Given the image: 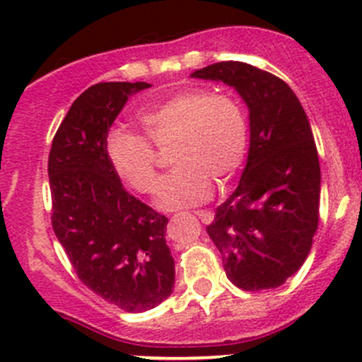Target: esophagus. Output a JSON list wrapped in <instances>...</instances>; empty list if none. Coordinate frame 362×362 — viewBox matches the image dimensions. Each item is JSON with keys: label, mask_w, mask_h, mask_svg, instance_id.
Instances as JSON below:
<instances>
[{"label": "esophagus", "mask_w": 362, "mask_h": 362, "mask_svg": "<svg viewBox=\"0 0 362 362\" xmlns=\"http://www.w3.org/2000/svg\"><path fill=\"white\" fill-rule=\"evenodd\" d=\"M194 214H196V217L202 218L203 224H210L211 218H214V215H211L210 211H206V210H196Z\"/></svg>", "instance_id": "1"}]
</instances>
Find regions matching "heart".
Segmentation results:
<instances>
[{
	"instance_id": "b5f03b06",
	"label": "heart",
	"mask_w": 362,
	"mask_h": 362,
	"mask_svg": "<svg viewBox=\"0 0 362 362\" xmlns=\"http://www.w3.org/2000/svg\"><path fill=\"white\" fill-rule=\"evenodd\" d=\"M143 134L113 129L107 136V156L117 177L140 194L158 189L156 148H171L175 170L163 178L158 204L164 210L194 206L217 184L231 180L245 160L249 122L238 100L226 93L185 89L140 115Z\"/></svg>"
}]
</instances>
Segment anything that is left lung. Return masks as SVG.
I'll return each instance as SVG.
<instances>
[{
	"label": "left lung",
	"mask_w": 362,
	"mask_h": 362,
	"mask_svg": "<svg viewBox=\"0 0 362 362\" xmlns=\"http://www.w3.org/2000/svg\"><path fill=\"white\" fill-rule=\"evenodd\" d=\"M192 76L233 86L250 112L245 171L206 233L236 287L275 289L301 268L319 226L320 166L308 117L282 78L252 64L222 61Z\"/></svg>",
	"instance_id": "1"
}]
</instances>
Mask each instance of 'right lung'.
<instances>
[{
  "label": "right lung",
  "instance_id": "add662e5",
  "mask_svg": "<svg viewBox=\"0 0 362 362\" xmlns=\"http://www.w3.org/2000/svg\"><path fill=\"white\" fill-rule=\"evenodd\" d=\"M147 82H100L57 127L49 154L52 228L76 276L124 312L163 303L175 284L168 218L124 189L107 156L108 129Z\"/></svg>",
  "mask_w": 362,
  "mask_h": 362
}]
</instances>
